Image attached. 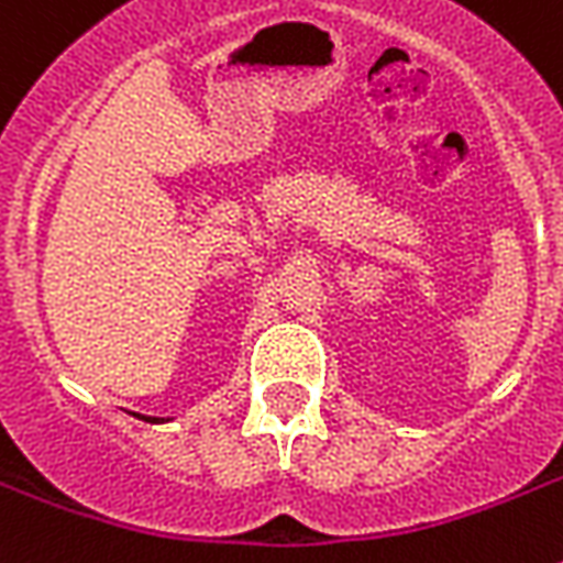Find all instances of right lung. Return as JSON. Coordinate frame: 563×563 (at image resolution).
<instances>
[{
    "label": "right lung",
    "instance_id": "obj_1",
    "mask_svg": "<svg viewBox=\"0 0 563 563\" xmlns=\"http://www.w3.org/2000/svg\"><path fill=\"white\" fill-rule=\"evenodd\" d=\"M143 420H148V423H163L166 418H143Z\"/></svg>",
    "mask_w": 563,
    "mask_h": 563
}]
</instances>
